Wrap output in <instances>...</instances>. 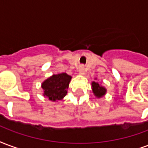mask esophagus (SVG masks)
I'll return each mask as SVG.
<instances>
[{
    "instance_id": "obj_1",
    "label": "esophagus",
    "mask_w": 148,
    "mask_h": 148,
    "mask_svg": "<svg viewBox=\"0 0 148 148\" xmlns=\"http://www.w3.org/2000/svg\"><path fill=\"white\" fill-rule=\"evenodd\" d=\"M78 72H79V74H81V75L84 74V73H85L84 67L79 66V69H78Z\"/></svg>"
}]
</instances>
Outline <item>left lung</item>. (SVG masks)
<instances>
[{"label": "left lung", "instance_id": "left-lung-1", "mask_svg": "<svg viewBox=\"0 0 148 148\" xmlns=\"http://www.w3.org/2000/svg\"><path fill=\"white\" fill-rule=\"evenodd\" d=\"M95 79H96V78ZM91 88H92L94 95L96 97L97 99H100L102 97L105 96L106 93V88L103 87L102 85L99 84L98 82H92L91 83Z\"/></svg>", "mask_w": 148, "mask_h": 148}]
</instances>
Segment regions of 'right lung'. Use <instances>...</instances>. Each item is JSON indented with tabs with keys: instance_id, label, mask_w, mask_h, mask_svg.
<instances>
[{
	"instance_id": "1",
	"label": "right lung",
	"mask_w": 148,
	"mask_h": 148,
	"mask_svg": "<svg viewBox=\"0 0 148 148\" xmlns=\"http://www.w3.org/2000/svg\"><path fill=\"white\" fill-rule=\"evenodd\" d=\"M71 79L72 76L65 73L53 74L42 83L43 96L53 102L63 99L68 93Z\"/></svg>"
}]
</instances>
